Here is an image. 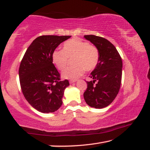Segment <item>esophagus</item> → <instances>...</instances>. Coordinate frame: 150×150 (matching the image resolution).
<instances>
[{
    "label": "esophagus",
    "instance_id": "1",
    "mask_svg": "<svg viewBox=\"0 0 150 150\" xmlns=\"http://www.w3.org/2000/svg\"><path fill=\"white\" fill-rule=\"evenodd\" d=\"M75 82H76V80L75 79H74V80H70L69 81V83H75Z\"/></svg>",
    "mask_w": 150,
    "mask_h": 150
}]
</instances>
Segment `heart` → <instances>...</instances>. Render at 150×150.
<instances>
[{"label": "heart", "mask_w": 150, "mask_h": 150, "mask_svg": "<svg viewBox=\"0 0 150 150\" xmlns=\"http://www.w3.org/2000/svg\"><path fill=\"white\" fill-rule=\"evenodd\" d=\"M69 59H73V65L62 73V77L75 79L82 75L85 70L92 71L99 61V52L95 45L77 38L70 39L63 44V50H56L53 52L52 61L59 71L65 69Z\"/></svg>", "instance_id": "b5f03b06"}]
</instances>
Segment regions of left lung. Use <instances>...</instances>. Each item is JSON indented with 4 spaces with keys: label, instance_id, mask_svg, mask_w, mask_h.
<instances>
[{
    "label": "left lung",
    "instance_id": "8db88e82",
    "mask_svg": "<svg viewBox=\"0 0 150 150\" xmlns=\"http://www.w3.org/2000/svg\"><path fill=\"white\" fill-rule=\"evenodd\" d=\"M84 37L98 50L99 61L89 76L93 80L87 81L83 96L91 107L103 108L112 102L120 90L122 62L115 45L108 40L95 35Z\"/></svg>",
    "mask_w": 150,
    "mask_h": 150
}]
</instances>
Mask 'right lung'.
I'll list each match as a JSON object with an SVG mask.
<instances>
[{
	"label": "right lung",
	"instance_id": "1",
	"mask_svg": "<svg viewBox=\"0 0 150 150\" xmlns=\"http://www.w3.org/2000/svg\"><path fill=\"white\" fill-rule=\"evenodd\" d=\"M71 35H41L25 52L19 67L22 92L33 108L43 113L54 112L62 105L65 88L69 85L53 63L52 54Z\"/></svg>",
	"mask_w": 150,
	"mask_h": 150
}]
</instances>
